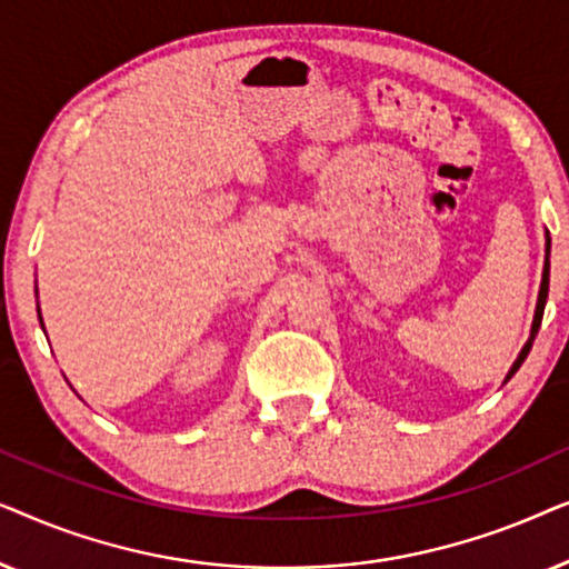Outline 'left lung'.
<instances>
[{
    "label": "left lung",
    "mask_w": 569,
    "mask_h": 569,
    "mask_svg": "<svg viewBox=\"0 0 569 569\" xmlns=\"http://www.w3.org/2000/svg\"><path fill=\"white\" fill-rule=\"evenodd\" d=\"M543 251H547V256H543V271H541V284H539V298H536V310H533V323H531V333H528V339H526V345H523V349H520L518 352V357H516V362L510 365V370H508V376H505V380L502 383H508V380L516 376V372L520 370V365L526 362V357H528V352H531V347H533V339H536V333H539V329H541V318H543V306H547V298H549V251H551V238H549V232H547V246H543Z\"/></svg>",
    "instance_id": "1"
}]
</instances>
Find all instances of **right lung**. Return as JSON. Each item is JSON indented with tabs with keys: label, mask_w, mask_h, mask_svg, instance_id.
I'll list each match as a JSON object with an SVG mask.
<instances>
[{
	"label": "right lung",
	"mask_w": 569,
	"mask_h": 569,
	"mask_svg": "<svg viewBox=\"0 0 569 569\" xmlns=\"http://www.w3.org/2000/svg\"><path fill=\"white\" fill-rule=\"evenodd\" d=\"M38 321H41V326H43V318H41V308H38Z\"/></svg>",
	"instance_id": "obj_1"
}]
</instances>
